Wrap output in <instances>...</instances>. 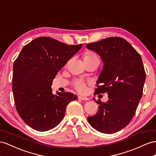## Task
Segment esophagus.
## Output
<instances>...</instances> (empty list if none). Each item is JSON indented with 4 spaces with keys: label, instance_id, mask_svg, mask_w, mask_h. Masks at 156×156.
<instances>
[{
    "label": "esophagus",
    "instance_id": "1",
    "mask_svg": "<svg viewBox=\"0 0 156 156\" xmlns=\"http://www.w3.org/2000/svg\"><path fill=\"white\" fill-rule=\"evenodd\" d=\"M78 99H81V100H83V101H87L88 100V98H86V97H83V96H79L78 97Z\"/></svg>",
    "mask_w": 156,
    "mask_h": 156
}]
</instances>
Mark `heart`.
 Here are the masks:
<instances>
[{"label":"heart","mask_w":156,"mask_h":156,"mask_svg":"<svg viewBox=\"0 0 156 156\" xmlns=\"http://www.w3.org/2000/svg\"><path fill=\"white\" fill-rule=\"evenodd\" d=\"M83 61L85 63L87 62H97L99 65L100 64L101 59L99 58L98 55L92 51H87L83 56ZM74 86L78 91L83 92L85 90V83L82 81H76L74 82Z\"/></svg>","instance_id":"b5f03b06"}]
</instances>
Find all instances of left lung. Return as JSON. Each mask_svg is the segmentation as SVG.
<instances>
[{"instance_id":"8db88e82","label":"left lung","mask_w":156,"mask_h":156,"mask_svg":"<svg viewBox=\"0 0 156 156\" xmlns=\"http://www.w3.org/2000/svg\"><path fill=\"white\" fill-rule=\"evenodd\" d=\"M86 47L96 52L104 63L94 94L107 93L109 98L106 103L95 100L99 110L87 121L100 133H117L133 119L142 96L146 73L142 58L119 37L87 44Z\"/></svg>"}]
</instances>
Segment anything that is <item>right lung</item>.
<instances>
[{
    "mask_svg": "<svg viewBox=\"0 0 156 156\" xmlns=\"http://www.w3.org/2000/svg\"><path fill=\"white\" fill-rule=\"evenodd\" d=\"M49 37H39L23 47L13 66L12 91L16 108L23 121L44 132L57 126L69 103L77 99L70 92L52 94L58 72L81 49Z\"/></svg>",
    "mask_w": 156,
    "mask_h": 156,
    "instance_id": "right-lung-1",
    "label": "right lung"
}]
</instances>
